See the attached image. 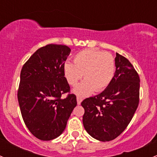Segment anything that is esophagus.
<instances>
[{"instance_id":"obj_1","label":"esophagus","mask_w":157,"mask_h":157,"mask_svg":"<svg viewBox=\"0 0 157 157\" xmlns=\"http://www.w3.org/2000/svg\"><path fill=\"white\" fill-rule=\"evenodd\" d=\"M77 104L78 105H80V103H81V102L83 101V99H82V97H80V96H77Z\"/></svg>"}]
</instances>
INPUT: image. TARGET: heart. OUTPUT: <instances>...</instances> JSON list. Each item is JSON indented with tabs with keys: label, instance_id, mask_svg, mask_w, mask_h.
Listing matches in <instances>:
<instances>
[{
	"label": "heart",
	"instance_id": "obj_1",
	"mask_svg": "<svg viewBox=\"0 0 157 157\" xmlns=\"http://www.w3.org/2000/svg\"><path fill=\"white\" fill-rule=\"evenodd\" d=\"M64 76L71 86H75L82 77L85 80L74 89V93L84 96L95 90L100 92L110 84L115 72V61L109 52L85 49L74 58V64L66 62Z\"/></svg>",
	"mask_w": 157,
	"mask_h": 157
}]
</instances>
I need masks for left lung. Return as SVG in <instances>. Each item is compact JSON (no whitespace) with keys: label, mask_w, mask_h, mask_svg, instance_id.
<instances>
[{"label":"left lung","mask_w":157,"mask_h":157,"mask_svg":"<svg viewBox=\"0 0 157 157\" xmlns=\"http://www.w3.org/2000/svg\"><path fill=\"white\" fill-rule=\"evenodd\" d=\"M115 75L103 92L81 102L87 133L100 141H110L128 127L139 104L140 77L131 63L116 53Z\"/></svg>","instance_id":"8db88e82"}]
</instances>
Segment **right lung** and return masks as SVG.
<instances>
[{
    "label": "right lung",
    "instance_id": "right-lung-1",
    "mask_svg": "<svg viewBox=\"0 0 157 157\" xmlns=\"http://www.w3.org/2000/svg\"><path fill=\"white\" fill-rule=\"evenodd\" d=\"M70 52L66 45L48 44L38 49L22 67L17 91L20 112L29 131L39 140L61 135L77 105L64 72Z\"/></svg>",
    "mask_w": 157,
    "mask_h": 157
}]
</instances>
